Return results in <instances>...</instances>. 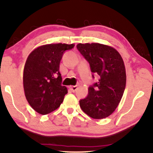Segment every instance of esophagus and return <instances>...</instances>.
<instances>
[{
	"label": "esophagus",
	"mask_w": 153,
	"mask_h": 153,
	"mask_svg": "<svg viewBox=\"0 0 153 153\" xmlns=\"http://www.w3.org/2000/svg\"><path fill=\"white\" fill-rule=\"evenodd\" d=\"M69 88H70V89L73 92V93H74L77 89V85H71V86H70Z\"/></svg>",
	"instance_id": "esophagus-1"
}]
</instances>
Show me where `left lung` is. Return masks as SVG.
I'll return each mask as SVG.
<instances>
[{
    "label": "left lung",
    "instance_id": "8db88e82",
    "mask_svg": "<svg viewBox=\"0 0 153 153\" xmlns=\"http://www.w3.org/2000/svg\"><path fill=\"white\" fill-rule=\"evenodd\" d=\"M77 49L88 62L99 80L88 88V96L80 100L83 111L91 118L102 119L116 110L124 93L126 73L120 53L114 48L98 43L78 44Z\"/></svg>",
    "mask_w": 153,
    "mask_h": 153
}]
</instances>
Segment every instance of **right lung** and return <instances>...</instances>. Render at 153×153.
Instances as JSON below:
<instances>
[{
  "label": "right lung",
  "mask_w": 153,
  "mask_h": 153,
  "mask_svg": "<svg viewBox=\"0 0 153 153\" xmlns=\"http://www.w3.org/2000/svg\"><path fill=\"white\" fill-rule=\"evenodd\" d=\"M74 45L51 44L30 53L24 70V88L27 101L35 111L46 115L59 107L68 93L62 85L60 62L65 51Z\"/></svg>",
  "instance_id": "right-lung-1"
}]
</instances>
